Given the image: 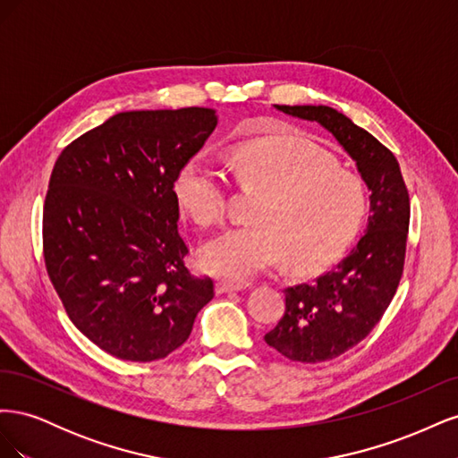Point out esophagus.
<instances>
[{
    "label": "esophagus",
    "mask_w": 458,
    "mask_h": 458,
    "mask_svg": "<svg viewBox=\"0 0 458 458\" xmlns=\"http://www.w3.org/2000/svg\"><path fill=\"white\" fill-rule=\"evenodd\" d=\"M242 288H246V284H242V283H233V281H225V279L216 281V294L239 293V290H242Z\"/></svg>",
    "instance_id": "esophagus-1"
}]
</instances>
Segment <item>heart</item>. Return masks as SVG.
<instances>
[{
    "label": "heart",
    "instance_id": "1",
    "mask_svg": "<svg viewBox=\"0 0 458 458\" xmlns=\"http://www.w3.org/2000/svg\"><path fill=\"white\" fill-rule=\"evenodd\" d=\"M229 170L244 189L258 191L252 221L229 227L200 250L206 271L250 279L276 261L294 273H315L338 259L361 231L369 195L361 177L340 168L328 152L296 137H263L231 152ZM225 172L206 157L179 170L174 195L199 225L227 216Z\"/></svg>",
    "mask_w": 458,
    "mask_h": 458
}]
</instances>
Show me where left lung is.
Segmentation results:
<instances>
[{"label":"left lung","mask_w":458,"mask_h":458,"mask_svg":"<svg viewBox=\"0 0 458 458\" xmlns=\"http://www.w3.org/2000/svg\"><path fill=\"white\" fill-rule=\"evenodd\" d=\"M276 108L327 128L355 160L372 192V216L361 241L313 283L284 288V313L263 338L290 361L323 363L365 340L395 296L407 252L409 191L394 152L336 108Z\"/></svg>","instance_id":"8db88e82"}]
</instances>
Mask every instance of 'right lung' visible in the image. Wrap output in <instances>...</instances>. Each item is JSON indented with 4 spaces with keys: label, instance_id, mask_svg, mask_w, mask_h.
<instances>
[{
    "label": "right lung",
    "instance_id": "right-lung-1",
    "mask_svg": "<svg viewBox=\"0 0 458 458\" xmlns=\"http://www.w3.org/2000/svg\"><path fill=\"white\" fill-rule=\"evenodd\" d=\"M217 123L212 108L131 110L108 118L53 165L44 259L76 328L123 361H157L189 338L214 298L179 234L174 183Z\"/></svg>",
    "mask_w": 458,
    "mask_h": 458
}]
</instances>
